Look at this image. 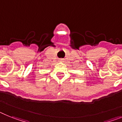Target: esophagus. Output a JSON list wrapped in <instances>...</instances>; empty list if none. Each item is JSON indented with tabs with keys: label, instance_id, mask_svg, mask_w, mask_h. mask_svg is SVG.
<instances>
[{
	"label": "esophagus",
	"instance_id": "esophagus-1",
	"mask_svg": "<svg viewBox=\"0 0 122 122\" xmlns=\"http://www.w3.org/2000/svg\"><path fill=\"white\" fill-rule=\"evenodd\" d=\"M60 61H63V60H62V59H61V60H60Z\"/></svg>",
	"mask_w": 122,
	"mask_h": 122
}]
</instances>
